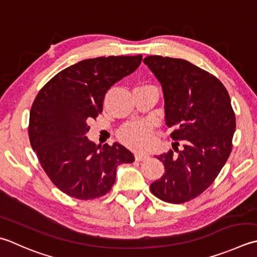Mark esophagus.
I'll return each mask as SVG.
<instances>
[{
    "label": "esophagus",
    "instance_id": "esophagus-1",
    "mask_svg": "<svg viewBox=\"0 0 257 257\" xmlns=\"http://www.w3.org/2000/svg\"><path fill=\"white\" fill-rule=\"evenodd\" d=\"M147 157H148L147 154H140V153L135 154V158H136V160H137V162H142V160H145Z\"/></svg>",
    "mask_w": 257,
    "mask_h": 257
}]
</instances>
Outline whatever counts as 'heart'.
Instances as JSON below:
<instances>
[{
	"instance_id": "1",
	"label": "heart",
	"mask_w": 257,
	"mask_h": 257,
	"mask_svg": "<svg viewBox=\"0 0 257 257\" xmlns=\"http://www.w3.org/2000/svg\"><path fill=\"white\" fill-rule=\"evenodd\" d=\"M146 87H150V85H146ZM119 138L129 147L143 150L152 143L153 128L150 123L145 121L130 122L124 124L119 130Z\"/></svg>"
}]
</instances>
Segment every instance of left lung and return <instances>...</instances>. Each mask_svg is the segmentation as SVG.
Returning a JSON list of instances; mask_svg holds the SVG:
<instances>
[{"label": "left lung", "mask_w": 257, "mask_h": 257, "mask_svg": "<svg viewBox=\"0 0 257 257\" xmlns=\"http://www.w3.org/2000/svg\"><path fill=\"white\" fill-rule=\"evenodd\" d=\"M145 64L162 84L166 124L182 150L157 156L165 166L162 178L150 185L164 202L182 204L207 189L232 152L235 113L224 84L183 59L148 55Z\"/></svg>", "instance_id": "left-lung-1"}]
</instances>
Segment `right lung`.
Listing matches in <instances>:
<instances>
[{"label":"right lung","instance_id":"obj_1","mask_svg":"<svg viewBox=\"0 0 257 257\" xmlns=\"http://www.w3.org/2000/svg\"><path fill=\"white\" fill-rule=\"evenodd\" d=\"M142 60V54L82 60L55 74L35 97L30 143L48 177L70 197H101L114 184L118 166L135 160L122 145L101 147L85 134L90 120L102 112L110 87L133 73Z\"/></svg>","mask_w":257,"mask_h":257}]
</instances>
